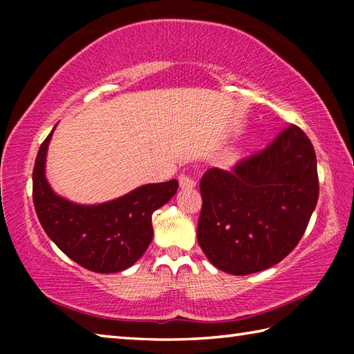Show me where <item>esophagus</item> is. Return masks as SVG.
<instances>
[{
    "mask_svg": "<svg viewBox=\"0 0 354 354\" xmlns=\"http://www.w3.org/2000/svg\"><path fill=\"white\" fill-rule=\"evenodd\" d=\"M178 181H179V185H181V189H194L195 185H196V181L192 176H189V175H185V173H183V175H179V178H178Z\"/></svg>",
    "mask_w": 354,
    "mask_h": 354,
    "instance_id": "1",
    "label": "esophagus"
}]
</instances>
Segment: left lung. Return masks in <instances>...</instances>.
<instances>
[{
    "label": "left lung",
    "instance_id": "left-lung-1",
    "mask_svg": "<svg viewBox=\"0 0 354 354\" xmlns=\"http://www.w3.org/2000/svg\"><path fill=\"white\" fill-rule=\"evenodd\" d=\"M200 190L196 239L207 259L231 274L266 270L297 247L315 209L314 147L290 124L231 170L209 169Z\"/></svg>",
    "mask_w": 354,
    "mask_h": 354
}]
</instances>
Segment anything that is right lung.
I'll list each match as a JSON object with an SVG mask.
<instances>
[{"instance_id":"add662e5","label":"right lung","mask_w":354,"mask_h":354,"mask_svg":"<svg viewBox=\"0 0 354 354\" xmlns=\"http://www.w3.org/2000/svg\"><path fill=\"white\" fill-rule=\"evenodd\" d=\"M48 134L35 158L32 200L41 227L70 259L97 273L127 270L153 241L151 215L170 201L178 181L147 184L109 203L81 206L57 196L45 178Z\"/></svg>"}]
</instances>
